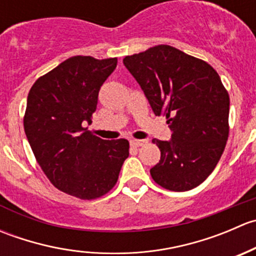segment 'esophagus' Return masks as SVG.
<instances>
[{
  "instance_id": "1",
  "label": "esophagus",
  "mask_w": 256,
  "mask_h": 256,
  "mask_svg": "<svg viewBox=\"0 0 256 256\" xmlns=\"http://www.w3.org/2000/svg\"><path fill=\"white\" fill-rule=\"evenodd\" d=\"M130 144L131 146L134 147H140V146H144V144H147V140H131Z\"/></svg>"
}]
</instances>
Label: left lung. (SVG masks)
Segmentation results:
<instances>
[{"label": "left lung", "instance_id": "obj_1", "mask_svg": "<svg viewBox=\"0 0 256 256\" xmlns=\"http://www.w3.org/2000/svg\"><path fill=\"white\" fill-rule=\"evenodd\" d=\"M154 115H166L171 140L152 142L161 158L150 170L157 184L174 192L200 186L216 168L228 140L229 95L206 62L171 46L125 56Z\"/></svg>", "mask_w": 256, "mask_h": 256}]
</instances>
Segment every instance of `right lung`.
Returning <instances> with one entry per match:
<instances>
[{
    "mask_svg": "<svg viewBox=\"0 0 256 256\" xmlns=\"http://www.w3.org/2000/svg\"><path fill=\"white\" fill-rule=\"evenodd\" d=\"M118 59L72 56L30 88L24 132L40 168L58 190L80 200L102 197L118 182L128 141L92 135L99 90Z\"/></svg>",
    "mask_w": 256,
    "mask_h": 256,
    "instance_id": "add662e5",
    "label": "right lung"
}]
</instances>
